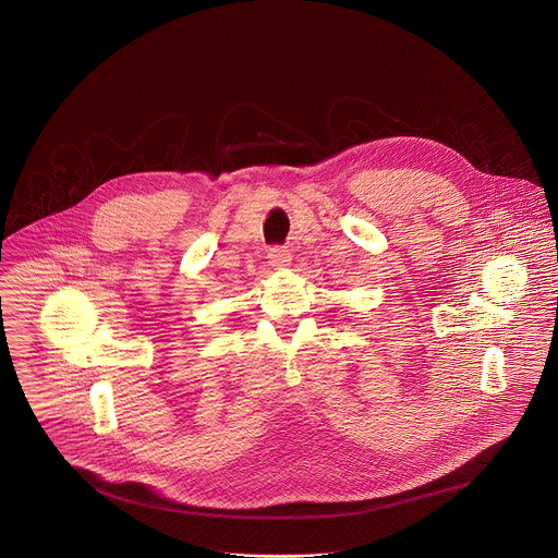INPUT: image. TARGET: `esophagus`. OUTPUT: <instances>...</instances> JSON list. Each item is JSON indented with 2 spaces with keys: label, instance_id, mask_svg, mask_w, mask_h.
Returning a JSON list of instances; mask_svg holds the SVG:
<instances>
[{
  "label": "esophagus",
  "instance_id": "obj_1",
  "mask_svg": "<svg viewBox=\"0 0 558 558\" xmlns=\"http://www.w3.org/2000/svg\"><path fill=\"white\" fill-rule=\"evenodd\" d=\"M268 259L271 268H287V266H290L289 248H284V246H274V248H269Z\"/></svg>",
  "mask_w": 558,
  "mask_h": 558
}]
</instances>
